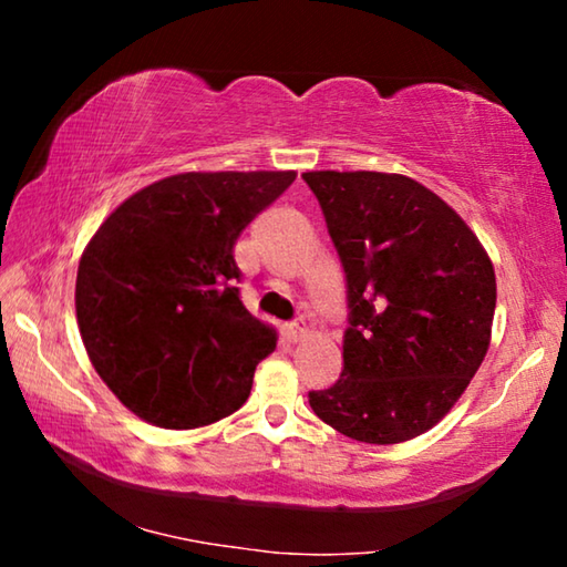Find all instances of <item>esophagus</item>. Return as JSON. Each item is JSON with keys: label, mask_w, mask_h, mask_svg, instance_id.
I'll list each match as a JSON object with an SVG mask.
<instances>
[{"label": "esophagus", "mask_w": 567, "mask_h": 567, "mask_svg": "<svg viewBox=\"0 0 567 567\" xmlns=\"http://www.w3.org/2000/svg\"><path fill=\"white\" fill-rule=\"evenodd\" d=\"M282 334H285V340L290 342V344L300 342V340L305 338V324H302V322H290V324H285V328H282Z\"/></svg>", "instance_id": "34e87169"}]
</instances>
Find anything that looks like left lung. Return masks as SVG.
Instances as JSON below:
<instances>
[{"label":"left lung","mask_w":567,"mask_h":567,"mask_svg":"<svg viewBox=\"0 0 567 567\" xmlns=\"http://www.w3.org/2000/svg\"><path fill=\"white\" fill-rule=\"evenodd\" d=\"M348 280L342 375L310 392L338 433L395 445L443 420L491 344L495 270L435 192L385 172H305Z\"/></svg>","instance_id":"obj_1"}]
</instances>
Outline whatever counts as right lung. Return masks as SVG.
<instances>
[{
	"label": "right lung",
	"instance_id": "obj_1",
	"mask_svg": "<svg viewBox=\"0 0 567 567\" xmlns=\"http://www.w3.org/2000/svg\"><path fill=\"white\" fill-rule=\"evenodd\" d=\"M295 172H185L134 192L76 270V322L107 388L167 430L245 405L277 334L239 300L235 243Z\"/></svg>",
	"mask_w": 567,
	"mask_h": 567
}]
</instances>
